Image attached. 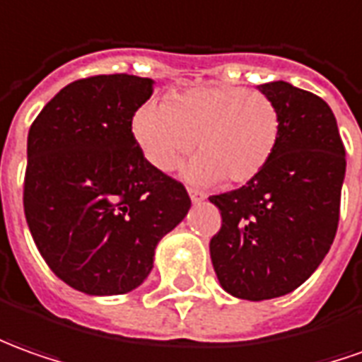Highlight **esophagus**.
I'll return each mask as SVG.
<instances>
[{"instance_id": "obj_1", "label": "esophagus", "mask_w": 362, "mask_h": 362, "mask_svg": "<svg viewBox=\"0 0 362 362\" xmlns=\"http://www.w3.org/2000/svg\"><path fill=\"white\" fill-rule=\"evenodd\" d=\"M188 194H190V200L194 202V204H198V202H202V198H204L200 192L194 190V188H188Z\"/></svg>"}]
</instances>
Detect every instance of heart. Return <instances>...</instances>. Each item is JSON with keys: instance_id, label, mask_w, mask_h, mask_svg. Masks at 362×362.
I'll use <instances>...</instances> for the list:
<instances>
[{"instance_id": "obj_1", "label": "heart", "mask_w": 362, "mask_h": 362, "mask_svg": "<svg viewBox=\"0 0 362 362\" xmlns=\"http://www.w3.org/2000/svg\"><path fill=\"white\" fill-rule=\"evenodd\" d=\"M132 132L146 160L174 170L196 144L200 152L184 168L196 184H245L259 176L274 156L281 117L272 98L245 87L214 85L176 93L166 103L142 105Z\"/></svg>"}]
</instances>
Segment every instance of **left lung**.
<instances>
[{"label": "left lung", "mask_w": 362, "mask_h": 362, "mask_svg": "<svg viewBox=\"0 0 362 362\" xmlns=\"http://www.w3.org/2000/svg\"><path fill=\"white\" fill-rule=\"evenodd\" d=\"M279 109L281 132L269 164L238 190L210 196L222 228L210 240L220 285L264 301L291 293L335 240L345 146L325 100L285 81L259 85Z\"/></svg>", "instance_id": "1"}]
</instances>
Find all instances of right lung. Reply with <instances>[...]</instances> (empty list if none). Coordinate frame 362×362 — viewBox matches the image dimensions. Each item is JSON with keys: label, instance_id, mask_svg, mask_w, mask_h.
<instances>
[{"label": "right lung", "instance_id": "add662e5", "mask_svg": "<svg viewBox=\"0 0 362 362\" xmlns=\"http://www.w3.org/2000/svg\"><path fill=\"white\" fill-rule=\"evenodd\" d=\"M154 81L78 78L47 103L27 136L23 210L51 272L87 295L129 293L190 210L180 182L154 168L132 117Z\"/></svg>", "mask_w": 362, "mask_h": 362}]
</instances>
